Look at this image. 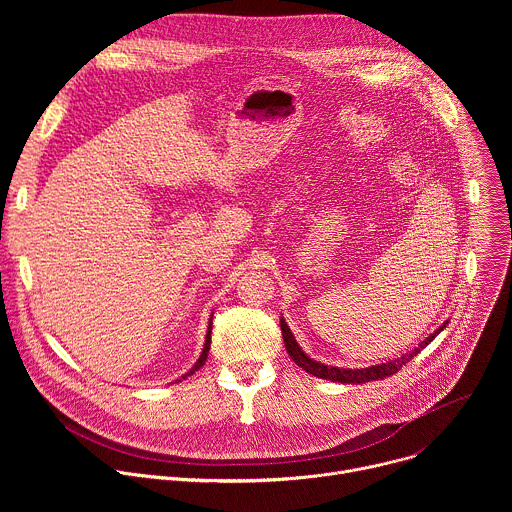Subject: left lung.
Segmentation results:
<instances>
[{
	"label": "left lung",
	"instance_id": "obj_1",
	"mask_svg": "<svg viewBox=\"0 0 512 512\" xmlns=\"http://www.w3.org/2000/svg\"><path fill=\"white\" fill-rule=\"evenodd\" d=\"M281 324V334H283V344H285V350L289 352L291 360H294L298 367H302L306 373L318 377V379H326V381H332V383H348V385H362V383H369V381H381V379H387L391 375H395L397 371H401V367H405V364L417 356V352H421L437 334H440L448 320L437 328L433 334H429L419 346H415L411 352H405L403 356L395 358V360H387V362H381V364H373V367H367V369H340V367H328V364H322L314 358H310L302 348L300 344L296 342L294 334H291L289 326L285 324V320L281 318L279 320Z\"/></svg>",
	"mask_w": 512,
	"mask_h": 512
}]
</instances>
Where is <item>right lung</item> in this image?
<instances>
[{"mask_svg":"<svg viewBox=\"0 0 512 512\" xmlns=\"http://www.w3.org/2000/svg\"><path fill=\"white\" fill-rule=\"evenodd\" d=\"M210 332H212V318H210V322H208V332H206V340H204V348H202V354H200V358L196 360V364H194V367L182 377V379H186V377H190L194 371H198L200 367H202V364L206 362V358H208V350H210Z\"/></svg>","mask_w":512,"mask_h":512,"instance_id":"add662e5","label":"right lung"}]
</instances>
